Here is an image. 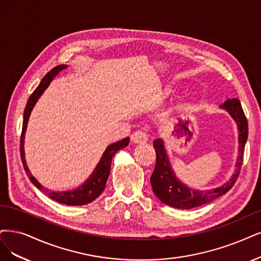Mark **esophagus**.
Returning <instances> with one entry per match:
<instances>
[{
  "mask_svg": "<svg viewBox=\"0 0 261 261\" xmlns=\"http://www.w3.org/2000/svg\"><path fill=\"white\" fill-rule=\"evenodd\" d=\"M131 140L134 144H143L147 142V136L143 131H134L131 136Z\"/></svg>",
  "mask_w": 261,
  "mask_h": 261,
  "instance_id": "34e87169",
  "label": "esophagus"
}]
</instances>
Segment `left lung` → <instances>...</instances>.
<instances>
[{"mask_svg":"<svg viewBox=\"0 0 261 261\" xmlns=\"http://www.w3.org/2000/svg\"><path fill=\"white\" fill-rule=\"evenodd\" d=\"M220 109L226 110L231 115L239 129V157L236 163L234 174L220 187L210 190L191 189L176 178L171 168L165 144L161 139H157L153 141L157 160L155 170L150 176V184L153 194L165 204L181 210L194 208L210 203L216 198L225 195L236 184L243 163L244 148L248 136L247 119L239 99H228L220 105Z\"/></svg>","mask_w":261,"mask_h":261,"instance_id":"obj_1","label":"left lung"}]
</instances>
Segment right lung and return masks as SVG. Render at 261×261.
I'll return each instance as SVG.
<instances>
[{
  "label": "right lung",
  "mask_w": 261,
  "mask_h": 261,
  "mask_svg": "<svg viewBox=\"0 0 261 261\" xmlns=\"http://www.w3.org/2000/svg\"><path fill=\"white\" fill-rule=\"evenodd\" d=\"M66 69V65H58L51 71L48 72L44 79L41 81L40 85L36 87V89L33 91V93L30 95V98L28 100L25 110L23 113V123H22V132H21V138H20V155H21V160L23 163V168L27 172V174L30 178V180L33 182L34 186H36L41 191H43L45 195H47L50 199L59 202L61 204H66V205H85L88 204L93 200L98 198L103 190L105 189V184L106 180L109 178L110 172H111V163L114 155L117 152L119 149L124 148L128 145L130 139L125 138L122 139L121 141H118L116 143L111 144L108 148L105 149L103 156L101 157L100 162L98 163V166L95 167L94 171L92 172V174L89 176V178L85 181V184L80 186L79 188L70 190V191H62V192H56V191H49L43 187L40 182H38L35 177L31 174L30 171H29L25 159H24V148H23V144H24V134L27 130V125L29 121V117H30V114L32 112L33 106L35 105L36 101L38 98L42 95V93L45 91L51 81L54 80V77L63 70Z\"/></svg>",
  "instance_id": "obj_1"
}]
</instances>
